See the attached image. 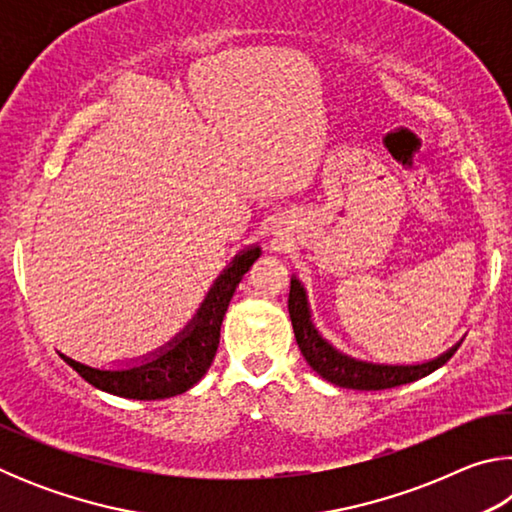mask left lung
Wrapping results in <instances>:
<instances>
[{
	"mask_svg": "<svg viewBox=\"0 0 512 512\" xmlns=\"http://www.w3.org/2000/svg\"><path fill=\"white\" fill-rule=\"evenodd\" d=\"M289 316L298 348L309 366L314 368L320 377L327 379L329 384L341 388H354V391H384V388L411 384V381L427 377L433 370L445 366V363L454 357L458 345H461L458 343L452 350L440 354L438 359L418 363V366H388V363H370L348 357V354L339 352L332 343L325 341L323 336L318 334L316 325L311 323L307 291L300 284L298 277H291Z\"/></svg>",
	"mask_w": 512,
	"mask_h": 512,
	"instance_id": "obj_1",
	"label": "left lung"
}]
</instances>
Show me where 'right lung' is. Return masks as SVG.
<instances>
[{
    "label": "right lung",
    "mask_w": 512,
    "mask_h": 512,
    "mask_svg": "<svg viewBox=\"0 0 512 512\" xmlns=\"http://www.w3.org/2000/svg\"><path fill=\"white\" fill-rule=\"evenodd\" d=\"M259 255H262L259 246H250L232 259L230 266L219 275V280L214 282V287L207 293L192 323L171 343L153 352L149 359L135 363L131 368L106 370L92 368L88 363L76 361L63 352H60V357L79 372L85 381H90L94 388L119 397H128V400H164V397L189 391V388L201 381L207 368L212 366L216 348H219L225 311H228L241 277L248 273V268L255 264Z\"/></svg>",
    "instance_id": "add662e5"
}]
</instances>
